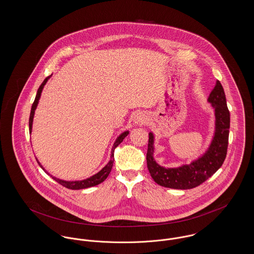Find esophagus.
<instances>
[{"label": "esophagus", "mask_w": 254, "mask_h": 254, "mask_svg": "<svg viewBox=\"0 0 254 254\" xmlns=\"http://www.w3.org/2000/svg\"><path fill=\"white\" fill-rule=\"evenodd\" d=\"M147 121H148L147 116H146L144 113H142V112L137 113V114L135 115L134 123L136 125H139V126L145 125V124L147 123Z\"/></svg>", "instance_id": "1"}]
</instances>
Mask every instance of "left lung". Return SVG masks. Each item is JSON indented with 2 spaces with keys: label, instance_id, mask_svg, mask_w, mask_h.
Segmentation results:
<instances>
[{
  "label": "left lung",
  "instance_id": "left-lung-1",
  "mask_svg": "<svg viewBox=\"0 0 254 254\" xmlns=\"http://www.w3.org/2000/svg\"><path fill=\"white\" fill-rule=\"evenodd\" d=\"M208 102L215 109V135L208 150L191 164L168 169L159 166L153 159V135L149 133L147 165L151 178L160 186L181 190L192 189L211 178L224 163L228 147L230 114L224 88L219 80L209 95Z\"/></svg>",
  "mask_w": 254,
  "mask_h": 254
}]
</instances>
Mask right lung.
Wrapping results in <instances>:
<instances>
[{"mask_svg":"<svg viewBox=\"0 0 254 254\" xmlns=\"http://www.w3.org/2000/svg\"><path fill=\"white\" fill-rule=\"evenodd\" d=\"M51 75L47 76L45 79H44V81L42 82V84L39 86V88L37 90V94H36L35 100H34V102H33V104H32V106H31L30 120H29V126H30V132H31V127H32V120H33L34 111H35V109H36V106L38 105V101H39V99H40L42 89H43L46 82L48 81V79L50 78ZM127 134H128V131H125V132H123L122 134L120 135L119 137L117 138V140L115 141L114 145H113V148H112V150H111V156H110L109 162L107 163V165L105 166V168H103V170H101L98 174L94 175L93 177H91L89 179H83V180H79V181H65V180H61V179L54 178V177H52V176H51V177L55 179L57 182H59L60 184H61L62 186H64V187H66V188H68V189H72V190L85 189V188H89V187L96 186V185L102 183L103 181H105L106 178L108 177V175L110 174V172H111L112 166H113V163H114V150H115V149L123 142V140L125 139V137L127 136ZM36 160H37V159H36ZM37 162H38V161H37ZM38 164L44 170V168L41 166V164H40L39 162H38ZM44 171H45V170H44Z\"/></svg>","mask_w":254,"mask_h":254,"instance_id":"1","label":"right lung"}]
</instances>
